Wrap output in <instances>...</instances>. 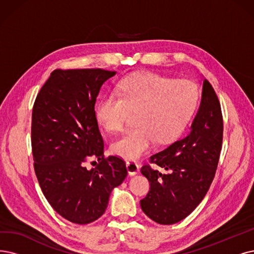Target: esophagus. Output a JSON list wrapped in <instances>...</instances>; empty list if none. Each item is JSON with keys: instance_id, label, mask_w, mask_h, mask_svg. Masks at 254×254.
<instances>
[{"instance_id": "obj_1", "label": "esophagus", "mask_w": 254, "mask_h": 254, "mask_svg": "<svg viewBox=\"0 0 254 254\" xmlns=\"http://www.w3.org/2000/svg\"><path fill=\"white\" fill-rule=\"evenodd\" d=\"M126 168H127L129 175H131V176H134V175L138 174L139 169H140L139 165L136 164L135 161H132V160L126 161Z\"/></svg>"}]
</instances>
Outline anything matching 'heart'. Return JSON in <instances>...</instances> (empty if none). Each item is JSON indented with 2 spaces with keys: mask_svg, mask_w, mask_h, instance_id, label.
<instances>
[{
  "mask_svg": "<svg viewBox=\"0 0 254 254\" xmlns=\"http://www.w3.org/2000/svg\"><path fill=\"white\" fill-rule=\"evenodd\" d=\"M198 96L197 86L190 81L136 74L122 80L117 94L101 97L95 111L106 130L119 131L125 124L127 109L136 110V125L125 130L110 147L116 155L134 160L147 153L156 140L167 143L185 130L196 110Z\"/></svg>",
  "mask_w": 254,
  "mask_h": 254,
  "instance_id": "b5f03b06",
  "label": "heart"
}]
</instances>
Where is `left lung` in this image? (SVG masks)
I'll return each instance as SVG.
<instances>
[{"label":"left lung","instance_id":"left-lung-1","mask_svg":"<svg viewBox=\"0 0 254 254\" xmlns=\"http://www.w3.org/2000/svg\"><path fill=\"white\" fill-rule=\"evenodd\" d=\"M202 80L200 105L189 132L150 157L152 164L166 173L147 165L140 170L150 182V190L140 200V207L158 224H175L187 218L204 198L215 177L223 120L214 88L206 79Z\"/></svg>","mask_w":254,"mask_h":254}]
</instances>
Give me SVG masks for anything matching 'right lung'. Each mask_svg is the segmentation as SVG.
<instances>
[{
  "instance_id": "1",
  "label": "right lung",
  "mask_w": 254,
  "mask_h": 254,
  "mask_svg": "<svg viewBox=\"0 0 254 254\" xmlns=\"http://www.w3.org/2000/svg\"><path fill=\"white\" fill-rule=\"evenodd\" d=\"M116 74L101 68L55 69L34 102L31 141L37 180L51 206L76 224L102 216L110 192L127 176L124 160L104 158L95 111L101 87ZM90 157L99 164L88 170L85 162Z\"/></svg>"
}]
</instances>
